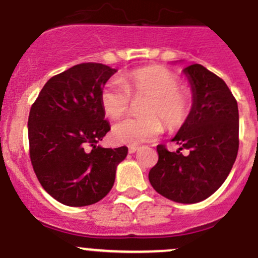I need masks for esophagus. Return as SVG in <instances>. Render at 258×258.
<instances>
[{
	"label": "esophagus",
	"instance_id": "esophagus-1",
	"mask_svg": "<svg viewBox=\"0 0 258 258\" xmlns=\"http://www.w3.org/2000/svg\"><path fill=\"white\" fill-rule=\"evenodd\" d=\"M139 150H140V147L136 146V145H130V146H128L130 154H135V152L139 151Z\"/></svg>",
	"mask_w": 258,
	"mask_h": 258
}]
</instances>
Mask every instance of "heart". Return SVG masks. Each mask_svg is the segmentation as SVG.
Masks as SVG:
<instances>
[{"instance_id": "heart-1", "label": "heart", "mask_w": 258, "mask_h": 258, "mask_svg": "<svg viewBox=\"0 0 258 258\" xmlns=\"http://www.w3.org/2000/svg\"><path fill=\"white\" fill-rule=\"evenodd\" d=\"M179 84V77L164 67H146L130 72L124 76L123 83L109 81L101 93L102 107L109 118L123 116L132 98H146L141 106L144 116L131 117L114 124V141L126 145L152 141L162 132V123L169 130L180 128L191 112L192 94Z\"/></svg>"}]
</instances>
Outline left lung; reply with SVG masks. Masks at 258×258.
I'll list each match as a JSON object with an SVG mask.
<instances>
[{"instance_id": "1", "label": "left lung", "mask_w": 258, "mask_h": 258, "mask_svg": "<svg viewBox=\"0 0 258 258\" xmlns=\"http://www.w3.org/2000/svg\"><path fill=\"white\" fill-rule=\"evenodd\" d=\"M192 91V107L186 122L172 141L170 152L157 145L159 160L150 170L152 187L176 203L204 201L219 189L231 172L238 152L239 117L237 101L222 78L201 64L184 69ZM181 149H189L182 155Z\"/></svg>"}]
</instances>
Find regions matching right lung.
Instances as JSON below:
<instances>
[{
	"label": "right lung",
	"mask_w": 258,
	"mask_h": 258,
	"mask_svg": "<svg viewBox=\"0 0 258 258\" xmlns=\"http://www.w3.org/2000/svg\"><path fill=\"white\" fill-rule=\"evenodd\" d=\"M116 69L82 62L54 76L42 87L29 114L32 167L41 186L61 204L97 203L114 184L126 146L98 145L111 130L101 93Z\"/></svg>",
	"instance_id": "add662e5"
}]
</instances>
